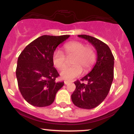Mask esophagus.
Masks as SVG:
<instances>
[{"mask_svg": "<svg viewBox=\"0 0 134 134\" xmlns=\"http://www.w3.org/2000/svg\"><path fill=\"white\" fill-rule=\"evenodd\" d=\"M69 81H64V83L65 84V85H67V84H69Z\"/></svg>", "mask_w": 134, "mask_h": 134, "instance_id": "34e87169", "label": "esophagus"}]
</instances>
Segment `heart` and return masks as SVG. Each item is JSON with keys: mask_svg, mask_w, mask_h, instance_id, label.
Instances as JSON below:
<instances>
[{"mask_svg": "<svg viewBox=\"0 0 134 134\" xmlns=\"http://www.w3.org/2000/svg\"><path fill=\"white\" fill-rule=\"evenodd\" d=\"M67 56H74L72 67L63 69L66 66L65 57L60 50H55L52 56V61L54 67L58 70H62L60 73L62 79L67 81L79 76L84 72L89 71L95 62L96 54L95 51L90 46H85V43L80 42H71L66 43L63 47Z\"/></svg>", "mask_w": 134, "mask_h": 134, "instance_id": "b5f03b06", "label": "heart"}]
</instances>
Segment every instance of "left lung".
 I'll list each match as a JSON object with an SVG mask.
<instances>
[{
  "instance_id": "left-lung-1",
  "label": "left lung",
  "mask_w": 134,
  "mask_h": 134,
  "mask_svg": "<svg viewBox=\"0 0 134 134\" xmlns=\"http://www.w3.org/2000/svg\"><path fill=\"white\" fill-rule=\"evenodd\" d=\"M78 36L88 40L95 47L98 58L92 71L81 81L74 82L76 89L71 99L79 108L92 109L101 103L109 92L114 78V57L109 47L101 40L89 35Z\"/></svg>"
}]
</instances>
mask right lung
Returning <instances> with one entry per match:
<instances>
[{"label":"right lung","instance_id":"add662e5","mask_svg":"<svg viewBox=\"0 0 134 134\" xmlns=\"http://www.w3.org/2000/svg\"><path fill=\"white\" fill-rule=\"evenodd\" d=\"M70 35H43L25 47L19 56L16 69L18 86L27 102L38 107L51 105L64 82L53 67L52 56L59 44Z\"/></svg>","mask_w":134,"mask_h":134}]
</instances>
